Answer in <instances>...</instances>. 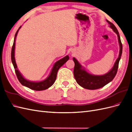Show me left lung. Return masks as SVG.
Masks as SVG:
<instances>
[{
  "label": "left lung",
  "mask_w": 132,
  "mask_h": 132,
  "mask_svg": "<svg viewBox=\"0 0 132 132\" xmlns=\"http://www.w3.org/2000/svg\"><path fill=\"white\" fill-rule=\"evenodd\" d=\"M106 22L109 25V27L117 34L119 45L118 57L114 64L112 69L108 73L103 75L92 74L85 70V68L80 64L76 58L74 57L73 58L75 63L73 72L75 79L80 86L87 89L94 90L103 87L112 81L117 73L119 62L122 54V44L121 43L119 32L114 25L108 20H106Z\"/></svg>",
  "instance_id": "8db88e82"
}]
</instances>
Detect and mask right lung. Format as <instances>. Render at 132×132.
Listing matches in <instances>:
<instances>
[{
    "instance_id": "1",
    "label": "right lung",
    "mask_w": 132,
    "mask_h": 132,
    "mask_svg": "<svg viewBox=\"0 0 132 132\" xmlns=\"http://www.w3.org/2000/svg\"><path fill=\"white\" fill-rule=\"evenodd\" d=\"M21 27H22V26H20L19 28V29H18L15 33L11 53L12 62L14 66V69H15V72L18 79L20 83L22 84L23 86L29 88L30 89L37 91H40L47 89H48L49 87H51L52 85L54 83L59 69L68 60V59H69V56L67 55L64 58L60 59V60H58L57 62H56L54 63V65H53L49 76L47 77V78H45L44 80L40 81H31L27 79L26 78L23 76L22 74L20 72V71L19 70L18 68L15 58V40L18 33V31L21 28Z\"/></svg>"
}]
</instances>
